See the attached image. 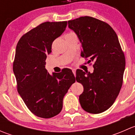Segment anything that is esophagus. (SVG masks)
Returning a JSON list of instances; mask_svg holds the SVG:
<instances>
[{
  "instance_id": "1",
  "label": "esophagus",
  "mask_w": 135,
  "mask_h": 135,
  "mask_svg": "<svg viewBox=\"0 0 135 135\" xmlns=\"http://www.w3.org/2000/svg\"><path fill=\"white\" fill-rule=\"evenodd\" d=\"M72 70H73V74H74V76H76V69H72Z\"/></svg>"
}]
</instances>
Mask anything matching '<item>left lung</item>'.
I'll use <instances>...</instances> for the list:
<instances>
[{
	"instance_id": "left-lung-1",
	"label": "left lung",
	"mask_w": 135,
	"mask_h": 135,
	"mask_svg": "<svg viewBox=\"0 0 135 135\" xmlns=\"http://www.w3.org/2000/svg\"><path fill=\"white\" fill-rule=\"evenodd\" d=\"M68 25L81 43V56L94 62L93 73L76 70V81L84 86L80 105L91 114L103 112L112 105L123 84L126 58L118 36L107 23L89 16L70 20Z\"/></svg>"
}]
</instances>
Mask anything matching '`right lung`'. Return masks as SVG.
I'll use <instances>...</instances> for the list:
<instances>
[{
    "instance_id": "right-lung-1",
    "label": "right lung",
    "mask_w": 135,
    "mask_h": 135,
    "mask_svg": "<svg viewBox=\"0 0 135 135\" xmlns=\"http://www.w3.org/2000/svg\"><path fill=\"white\" fill-rule=\"evenodd\" d=\"M66 25L67 21L42 23L24 34L16 46L13 70L17 91L30 111L40 118L61 112L64 96L76 81L70 69L51 76L45 69L53 42Z\"/></svg>"
}]
</instances>
